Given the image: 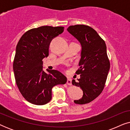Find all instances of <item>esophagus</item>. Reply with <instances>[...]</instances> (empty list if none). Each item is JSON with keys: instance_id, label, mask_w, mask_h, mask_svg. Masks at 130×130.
<instances>
[{"instance_id": "1", "label": "esophagus", "mask_w": 130, "mask_h": 130, "mask_svg": "<svg viewBox=\"0 0 130 130\" xmlns=\"http://www.w3.org/2000/svg\"><path fill=\"white\" fill-rule=\"evenodd\" d=\"M67 84L68 85H72V79H70V78H67Z\"/></svg>"}]
</instances>
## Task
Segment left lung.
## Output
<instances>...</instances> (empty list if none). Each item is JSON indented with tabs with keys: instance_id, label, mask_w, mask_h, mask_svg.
<instances>
[{
	"instance_id": "left-lung-1",
	"label": "left lung",
	"mask_w": 130,
	"mask_h": 130,
	"mask_svg": "<svg viewBox=\"0 0 130 130\" xmlns=\"http://www.w3.org/2000/svg\"><path fill=\"white\" fill-rule=\"evenodd\" d=\"M67 31L74 36L82 45L79 68L76 73L80 78L77 82L73 79L72 84L83 90L81 99L75 100L76 104H88L96 98L105 85L110 62L106 53L104 40L93 28L85 25L70 26Z\"/></svg>"
}]
</instances>
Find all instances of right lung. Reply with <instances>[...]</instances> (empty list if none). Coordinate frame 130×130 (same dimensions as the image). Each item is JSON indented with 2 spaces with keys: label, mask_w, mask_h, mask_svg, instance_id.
<instances>
[{
  "label": "right lung",
  "mask_w": 130,
  "mask_h": 130,
  "mask_svg": "<svg viewBox=\"0 0 130 130\" xmlns=\"http://www.w3.org/2000/svg\"><path fill=\"white\" fill-rule=\"evenodd\" d=\"M63 31V26L33 28L17 44L13 64L15 82L21 95L31 104H47L52 98L53 87L67 82L66 77L57 70H47L48 73L42 70V60L48 56L51 40Z\"/></svg>",
  "instance_id": "add662e5"
}]
</instances>
